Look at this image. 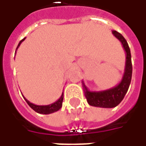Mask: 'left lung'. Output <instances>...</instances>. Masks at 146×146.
Wrapping results in <instances>:
<instances>
[{"instance_id":"obj_1","label":"left lung","mask_w":146,"mask_h":146,"mask_svg":"<svg viewBox=\"0 0 146 146\" xmlns=\"http://www.w3.org/2000/svg\"><path fill=\"white\" fill-rule=\"evenodd\" d=\"M112 34L118 39L122 44V46L125 51V66L124 75L122 76L121 82L112 88L104 91H90L86 87L84 82L82 81L83 88L84 91L85 97L90 105L94 107L111 108L117 106L124 99L125 94L129 88L131 79H132V62H131V53L128 42L125 38L116 30H112Z\"/></svg>"}]
</instances>
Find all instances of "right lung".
Masks as SVG:
<instances>
[{
    "mask_svg": "<svg viewBox=\"0 0 146 146\" xmlns=\"http://www.w3.org/2000/svg\"><path fill=\"white\" fill-rule=\"evenodd\" d=\"M25 39L23 38L21 41H20V42L18 44V46H17V50L18 49V47L20 46L21 43L24 41ZM25 99V100L26 101V103L29 104V106H30L33 110H34L36 112H38V113H40V114H46V115H47V114H50V113H53V112H55L58 111L60 108H61L62 105V100H63V92L62 93L61 96L59 97V99L57 101H55L54 103H53V104H48V105H37V104H32V103H30L27 99Z\"/></svg>",
    "mask_w": 146,
    "mask_h": 146,
    "instance_id": "1",
    "label": "right lung"
}]
</instances>
